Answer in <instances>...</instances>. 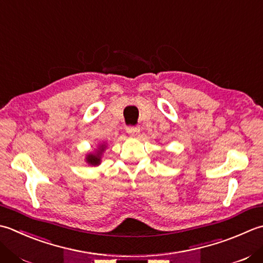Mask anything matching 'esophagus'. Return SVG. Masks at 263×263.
<instances>
[{
    "label": "esophagus",
    "mask_w": 263,
    "mask_h": 263,
    "mask_svg": "<svg viewBox=\"0 0 263 263\" xmlns=\"http://www.w3.org/2000/svg\"><path fill=\"white\" fill-rule=\"evenodd\" d=\"M139 131H140V127L139 126H126V132L130 136H137Z\"/></svg>",
    "instance_id": "1"
}]
</instances>
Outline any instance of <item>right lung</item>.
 Here are the masks:
<instances>
[{
	"label": "right lung",
	"instance_id": "right-lung-1",
	"mask_svg": "<svg viewBox=\"0 0 263 263\" xmlns=\"http://www.w3.org/2000/svg\"><path fill=\"white\" fill-rule=\"evenodd\" d=\"M102 151H104V146H101L100 152H98V154H96V155H92V154H90V155L86 157L87 163H90L91 165H98V164L100 163V155H101Z\"/></svg>",
	"mask_w": 263,
	"mask_h": 263
}]
</instances>
